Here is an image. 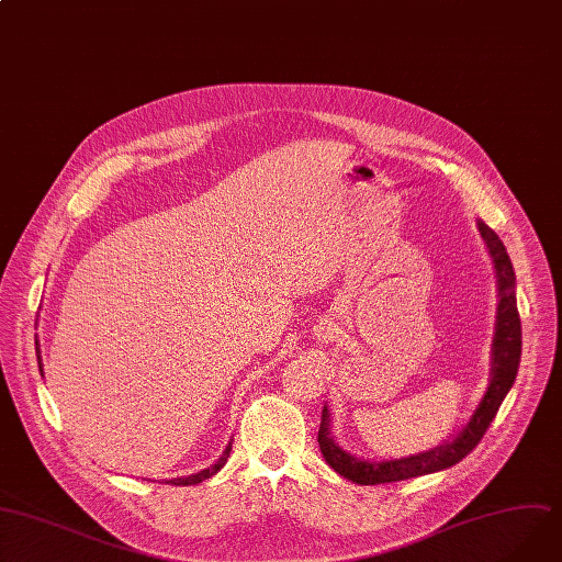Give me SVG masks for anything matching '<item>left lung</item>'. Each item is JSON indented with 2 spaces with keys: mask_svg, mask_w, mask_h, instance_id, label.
Instances as JSON below:
<instances>
[{
  "mask_svg": "<svg viewBox=\"0 0 562 562\" xmlns=\"http://www.w3.org/2000/svg\"><path fill=\"white\" fill-rule=\"evenodd\" d=\"M477 227L482 232V238L486 240L488 254L495 263L497 290H499L495 337H493V369H491L488 390L482 403L477 405L470 420L463 425V429L450 443L429 452H420V454H414L407 459H394V461H362L358 457H351L349 452H344L330 437V414H328V407L324 405L317 441L326 463L337 474H341V477H347L362 486H375V484H390V482L420 477V474L439 472L459 463L465 454H470L474 448H477L484 431L493 423L504 396L513 386L517 367H520V356H522V326H520V313H517V299H515V272L499 236L482 221L477 223Z\"/></svg>",
  "mask_w": 562,
  "mask_h": 562,
  "instance_id": "1",
  "label": "left lung"
}]
</instances>
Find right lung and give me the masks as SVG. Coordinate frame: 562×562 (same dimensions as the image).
<instances>
[{"label":"right lung","instance_id":"right-lung-1","mask_svg":"<svg viewBox=\"0 0 562 562\" xmlns=\"http://www.w3.org/2000/svg\"><path fill=\"white\" fill-rule=\"evenodd\" d=\"M37 367H40V371H42V360H40V349H37ZM229 452H232V443L227 446V450L223 452V457L215 461L213 465H209V468H204V470H200V472H195V474H189V477H178V480H168L166 484H172V486H193V484H200V482H204V480H209V477H213L215 472H218L225 463H227V457H229Z\"/></svg>","mask_w":562,"mask_h":562}]
</instances>
